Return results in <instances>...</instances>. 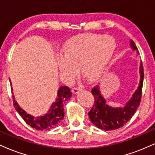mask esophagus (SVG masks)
I'll list each match as a JSON object with an SVG mask.
<instances>
[{"mask_svg":"<svg viewBox=\"0 0 155 155\" xmlns=\"http://www.w3.org/2000/svg\"><path fill=\"white\" fill-rule=\"evenodd\" d=\"M81 87L80 86H75V87H73V88H72V93H74V94H76V93H78L80 91H81Z\"/></svg>","mask_w":155,"mask_h":155,"instance_id":"34e87169","label":"esophagus"}]
</instances>
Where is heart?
Instances as JSON below:
<instances>
[{
	"label": "heart",
	"mask_w": 155,
	"mask_h": 155,
	"mask_svg": "<svg viewBox=\"0 0 155 155\" xmlns=\"http://www.w3.org/2000/svg\"><path fill=\"white\" fill-rule=\"evenodd\" d=\"M116 41L110 36L85 34L72 38L58 59L60 71L73 78L81 68L82 74L89 81H95L104 74L114 56Z\"/></svg>",
	"instance_id": "obj_1"
}]
</instances>
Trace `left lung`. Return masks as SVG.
<instances>
[{
    "label": "left lung",
    "mask_w": 155,
    "mask_h": 155,
    "mask_svg": "<svg viewBox=\"0 0 155 155\" xmlns=\"http://www.w3.org/2000/svg\"><path fill=\"white\" fill-rule=\"evenodd\" d=\"M131 46L134 50H137L135 43L131 40ZM143 81H144V68L142 62L140 64V82L138 89L134 93L132 98L124 107L112 108L106 104V101L100 93L99 87H93L91 93L94 96V104L88 112L90 119L96 127L105 131L118 129L129 121L134 114L142 100Z\"/></svg>",
    "instance_id": "obj_1"
}]
</instances>
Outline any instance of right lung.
Segmentation results:
<instances>
[{
    "instance_id": "1",
    "label": "right lung",
    "mask_w": 155,
    "mask_h": 155,
    "mask_svg": "<svg viewBox=\"0 0 155 155\" xmlns=\"http://www.w3.org/2000/svg\"><path fill=\"white\" fill-rule=\"evenodd\" d=\"M71 96L72 92L68 87H60L58 91L57 100L51 106L48 114L38 118H34V116L26 114L21 108L19 107L16 101L14 100V97L13 96V106L24 121L31 127L41 131L49 130L57 127L63 119L64 116L63 103L68 100Z\"/></svg>"
}]
</instances>
